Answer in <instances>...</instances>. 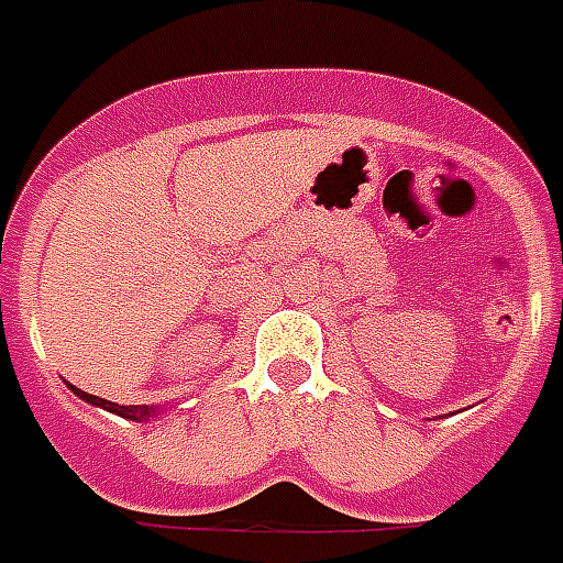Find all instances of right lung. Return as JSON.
<instances>
[{
  "label": "right lung",
  "mask_w": 563,
  "mask_h": 563,
  "mask_svg": "<svg viewBox=\"0 0 563 563\" xmlns=\"http://www.w3.org/2000/svg\"><path fill=\"white\" fill-rule=\"evenodd\" d=\"M81 400L87 402H93V406H102V409H109V412H114V416H123V418H130V421H147V418L154 416V409H147V406H118V402H109V400H102V397H93V394H87V390H78V388H71Z\"/></svg>",
  "instance_id": "right-lung-1"
}]
</instances>
